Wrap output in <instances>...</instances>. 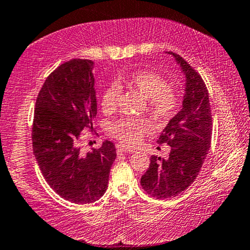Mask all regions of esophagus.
I'll use <instances>...</instances> for the list:
<instances>
[{"label":"esophagus","mask_w":250,"mask_h":250,"mask_svg":"<svg viewBox=\"0 0 250 250\" xmlns=\"http://www.w3.org/2000/svg\"><path fill=\"white\" fill-rule=\"evenodd\" d=\"M117 152H118V153H123V152H133V150H127V148H125V147H120V146H118V147H117Z\"/></svg>","instance_id":"esophagus-1"}]
</instances>
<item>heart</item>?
<instances>
[{
  "label": "heart",
  "mask_w": 250,
  "mask_h": 250,
  "mask_svg": "<svg viewBox=\"0 0 250 250\" xmlns=\"http://www.w3.org/2000/svg\"><path fill=\"white\" fill-rule=\"evenodd\" d=\"M119 81L127 87L136 89L146 98V108L157 122H167L177 113L182 104V93L176 86L170 85L161 74L150 69H138L120 75ZM119 88L108 86L104 91L100 106L105 113L116 110ZM151 131L147 120L137 118H122L110 125V133L120 144L134 147Z\"/></svg>",
  "instance_id": "heart-1"
}]
</instances>
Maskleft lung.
I'll return each instance as SVG.
<instances>
[{"instance_id": "obj_1", "label": "left lung", "mask_w": 250, "mask_h": 250, "mask_svg": "<svg viewBox=\"0 0 250 250\" xmlns=\"http://www.w3.org/2000/svg\"><path fill=\"white\" fill-rule=\"evenodd\" d=\"M186 74V95L181 111L170 120L157 142L171 147L167 158L151 156L150 167L142 176L143 189L152 197L169 198L187 190L195 182L209 152L212 118L209 93L197 71L183 58L167 52Z\"/></svg>"}]
</instances>
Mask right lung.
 Instances as JSON below:
<instances>
[{"label": "right lung", "mask_w": 250, "mask_h": 250, "mask_svg": "<svg viewBox=\"0 0 250 250\" xmlns=\"http://www.w3.org/2000/svg\"><path fill=\"white\" fill-rule=\"evenodd\" d=\"M93 64L73 59L50 73L36 98L33 120V150L41 173L59 196L77 204L105 193L117 157L110 140L88 153L80 150L83 131L93 128L97 116Z\"/></svg>", "instance_id": "right-lung-1"}]
</instances>
